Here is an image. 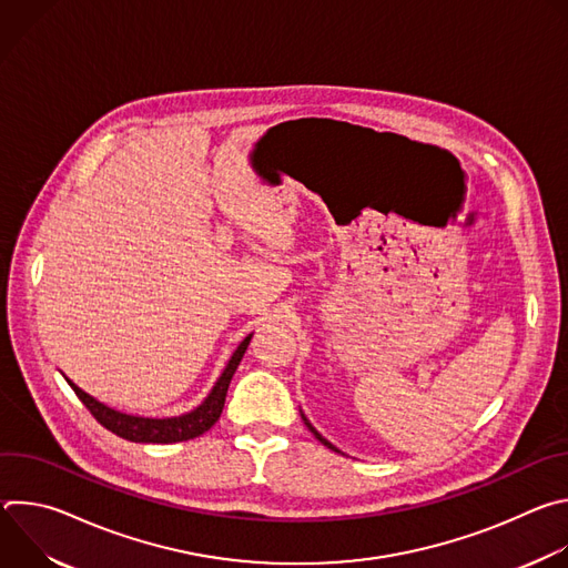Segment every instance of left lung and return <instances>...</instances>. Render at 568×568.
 Here are the masks:
<instances>
[{
	"mask_svg": "<svg viewBox=\"0 0 568 568\" xmlns=\"http://www.w3.org/2000/svg\"><path fill=\"white\" fill-rule=\"evenodd\" d=\"M301 418H303V423H305V427H307V429H310V432H312V434H314V438H316V440H318V443H323V445H326V447H328V449H335V452H339V449H337V447H335V445H333V443H328V440H326V438H323V436H321V434H318V432H316V429H314V427H312V425H310V420H307V418H305V416H303V414H301Z\"/></svg>",
	"mask_w": 568,
	"mask_h": 568,
	"instance_id": "1",
	"label": "left lung"
}]
</instances>
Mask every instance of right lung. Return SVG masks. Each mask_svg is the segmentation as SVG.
Wrapping results in <instances>:
<instances>
[{
	"instance_id": "obj_1",
	"label": "right lung",
	"mask_w": 568,
	"mask_h": 568,
	"mask_svg": "<svg viewBox=\"0 0 568 568\" xmlns=\"http://www.w3.org/2000/svg\"><path fill=\"white\" fill-rule=\"evenodd\" d=\"M252 342V335L240 342V346L235 348V353L231 355L226 368L222 371L220 379L215 382V386L211 388V393L206 395V399L200 404L197 409H193L191 414L184 416H175V418H141V416H130V414H121L116 409H110L108 404L99 402L97 397H92L90 393H85L83 388H78L71 379L69 386L73 388V393L78 395V399L85 404L90 409V414L112 434H116L119 438L132 440V443H156V445H169V443H182V440H191L202 436L204 432H209L224 407V397H226V388L231 384V377L245 355L247 346Z\"/></svg>"
}]
</instances>
